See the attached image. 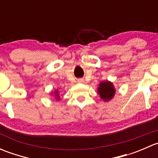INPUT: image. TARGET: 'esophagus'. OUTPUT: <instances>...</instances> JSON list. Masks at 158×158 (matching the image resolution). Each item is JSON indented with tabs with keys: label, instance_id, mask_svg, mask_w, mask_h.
<instances>
[{
	"label": "esophagus",
	"instance_id": "esophagus-1",
	"mask_svg": "<svg viewBox=\"0 0 158 158\" xmlns=\"http://www.w3.org/2000/svg\"><path fill=\"white\" fill-rule=\"evenodd\" d=\"M78 82H83V79H79V80H78Z\"/></svg>",
	"mask_w": 158,
	"mask_h": 158
}]
</instances>
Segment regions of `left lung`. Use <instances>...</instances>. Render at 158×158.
<instances>
[{
  "instance_id": "obj_1",
  "label": "left lung",
  "mask_w": 158,
  "mask_h": 158,
  "mask_svg": "<svg viewBox=\"0 0 158 158\" xmlns=\"http://www.w3.org/2000/svg\"><path fill=\"white\" fill-rule=\"evenodd\" d=\"M98 92L101 98L107 102L113 98L115 91H114L112 83L107 81V82H102L99 84Z\"/></svg>"
}]
</instances>
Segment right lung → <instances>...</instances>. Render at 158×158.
Here are the masks:
<instances>
[{"label": "right lung", "instance_id": "obj_1", "mask_svg": "<svg viewBox=\"0 0 158 158\" xmlns=\"http://www.w3.org/2000/svg\"><path fill=\"white\" fill-rule=\"evenodd\" d=\"M55 94H56V96L57 97V98H60V97H59V95H58V92H57V91H55Z\"/></svg>", "mask_w": 158, "mask_h": 158}]
</instances>
